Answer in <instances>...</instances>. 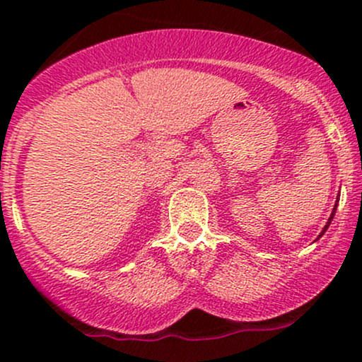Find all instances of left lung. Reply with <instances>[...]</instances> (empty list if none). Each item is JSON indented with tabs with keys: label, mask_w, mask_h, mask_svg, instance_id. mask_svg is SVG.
Here are the masks:
<instances>
[{
	"label": "left lung",
	"mask_w": 362,
	"mask_h": 362,
	"mask_svg": "<svg viewBox=\"0 0 362 362\" xmlns=\"http://www.w3.org/2000/svg\"><path fill=\"white\" fill-rule=\"evenodd\" d=\"M337 202H339V197H337V201H335V206H334V211H332V214H330V218H328V221H327V224H325V228H323L322 230V233L318 235V238L320 236H322L323 233H325V231L328 230V226H330V223H332V219H334V216H335V209H337Z\"/></svg>",
	"instance_id": "1"
}]
</instances>
